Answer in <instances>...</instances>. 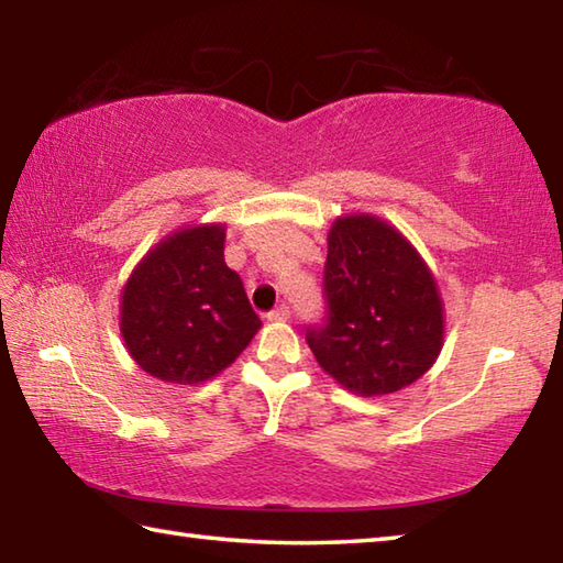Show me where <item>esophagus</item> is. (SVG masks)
Segmentation results:
<instances>
[{"label": "esophagus", "instance_id": "34e87169", "mask_svg": "<svg viewBox=\"0 0 563 563\" xmlns=\"http://www.w3.org/2000/svg\"><path fill=\"white\" fill-rule=\"evenodd\" d=\"M288 317H290V308H285V305H280V308H275L273 312H268L271 322H285Z\"/></svg>", "mask_w": 563, "mask_h": 563}]
</instances>
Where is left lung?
Segmentation results:
<instances>
[{"label":"left lung","instance_id":"left-lung-1","mask_svg":"<svg viewBox=\"0 0 563 563\" xmlns=\"http://www.w3.org/2000/svg\"><path fill=\"white\" fill-rule=\"evenodd\" d=\"M327 324L308 330L324 374L356 396H388L431 369L445 342L433 271L394 223L344 213L327 233Z\"/></svg>","mask_w":563,"mask_h":563}]
</instances>
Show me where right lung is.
I'll use <instances>...</instances> for the list:
<instances>
[{"label":"right lung","instance_id":"right-lung-1","mask_svg":"<svg viewBox=\"0 0 563 563\" xmlns=\"http://www.w3.org/2000/svg\"><path fill=\"white\" fill-rule=\"evenodd\" d=\"M227 223H189L155 243L120 295V334L142 372L199 386L239 360L261 317L223 261Z\"/></svg>","mask_w":563,"mask_h":563}]
</instances>
